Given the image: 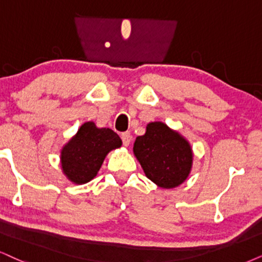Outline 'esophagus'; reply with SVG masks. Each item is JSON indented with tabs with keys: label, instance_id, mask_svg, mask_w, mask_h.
Wrapping results in <instances>:
<instances>
[{
	"label": "esophagus",
	"instance_id": "esophagus-1",
	"mask_svg": "<svg viewBox=\"0 0 262 262\" xmlns=\"http://www.w3.org/2000/svg\"><path fill=\"white\" fill-rule=\"evenodd\" d=\"M121 138H122V141H123V145L124 146H129V144H130V141H132V135H130V133H123L121 135Z\"/></svg>",
	"mask_w": 262,
	"mask_h": 262
}]
</instances>
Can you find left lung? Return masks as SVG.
<instances>
[{
    "mask_svg": "<svg viewBox=\"0 0 262 262\" xmlns=\"http://www.w3.org/2000/svg\"><path fill=\"white\" fill-rule=\"evenodd\" d=\"M133 151L145 175L162 188L178 187L191 171V145L163 122L148 123L146 133L135 140Z\"/></svg>",
    "mask_w": 262,
    "mask_h": 262,
    "instance_id": "8db88e82",
    "label": "left lung"
}]
</instances>
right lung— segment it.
I'll use <instances>...</instances> for the list:
<instances>
[{"instance_id":"obj_1","label":"right lung","mask_w":262,"mask_h":262,"mask_svg":"<svg viewBox=\"0 0 262 262\" xmlns=\"http://www.w3.org/2000/svg\"><path fill=\"white\" fill-rule=\"evenodd\" d=\"M121 145V138L112 129L85 122L61 148L62 173L74 184L88 183L97 177L108 152Z\"/></svg>"}]
</instances>
